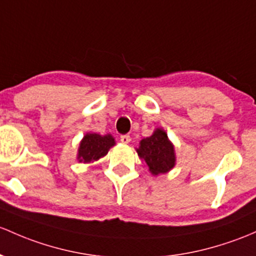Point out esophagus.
Segmentation results:
<instances>
[{
	"instance_id": "esophagus-1",
	"label": "esophagus",
	"mask_w": 256,
	"mask_h": 256,
	"mask_svg": "<svg viewBox=\"0 0 256 256\" xmlns=\"http://www.w3.org/2000/svg\"><path fill=\"white\" fill-rule=\"evenodd\" d=\"M120 141L122 142V144H130V141H131V137L128 136V135H121V136H120Z\"/></svg>"
}]
</instances>
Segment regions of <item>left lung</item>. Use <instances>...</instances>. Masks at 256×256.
I'll list each match as a JSON object with an SVG mask.
<instances>
[{"mask_svg": "<svg viewBox=\"0 0 256 256\" xmlns=\"http://www.w3.org/2000/svg\"><path fill=\"white\" fill-rule=\"evenodd\" d=\"M137 154L148 166L153 176L164 174L176 166V150L168 135L162 128H156L152 136L140 142Z\"/></svg>", "mask_w": 256, "mask_h": 256, "instance_id": "1", "label": "left lung"}]
</instances>
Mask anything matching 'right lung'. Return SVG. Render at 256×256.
<instances>
[{"instance_id": "right-lung-1", "label": "right lung", "mask_w": 256, "mask_h": 256, "mask_svg": "<svg viewBox=\"0 0 256 256\" xmlns=\"http://www.w3.org/2000/svg\"><path fill=\"white\" fill-rule=\"evenodd\" d=\"M115 144V140L110 134L99 135V134H86L80 144L77 160L83 163H90L104 157L109 150Z\"/></svg>"}]
</instances>
